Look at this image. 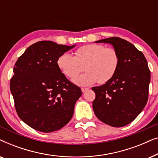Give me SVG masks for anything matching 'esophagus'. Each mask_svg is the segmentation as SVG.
Instances as JSON below:
<instances>
[{
    "label": "esophagus",
    "mask_w": 158,
    "mask_h": 158,
    "mask_svg": "<svg viewBox=\"0 0 158 158\" xmlns=\"http://www.w3.org/2000/svg\"><path fill=\"white\" fill-rule=\"evenodd\" d=\"M88 90V88H81V90H82V92H85V91H87V90Z\"/></svg>",
    "instance_id": "obj_1"
}]
</instances>
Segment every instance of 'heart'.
Returning a JSON list of instances; mask_svg holds the SVG:
<instances>
[{
	"mask_svg": "<svg viewBox=\"0 0 158 158\" xmlns=\"http://www.w3.org/2000/svg\"><path fill=\"white\" fill-rule=\"evenodd\" d=\"M60 71L69 78H73L82 71L85 73L75 77L73 83L79 86H90L98 81L103 84L109 81L117 70L119 57L114 48L102 44L84 45L75 51V56L64 53L57 60Z\"/></svg>",
	"mask_w": 158,
	"mask_h": 158,
	"instance_id": "b5f03b06",
	"label": "heart"
}]
</instances>
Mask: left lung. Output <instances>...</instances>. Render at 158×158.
Masks as SVG:
<instances>
[{"label": "left lung", "mask_w": 158, "mask_h": 158, "mask_svg": "<svg viewBox=\"0 0 158 158\" xmlns=\"http://www.w3.org/2000/svg\"><path fill=\"white\" fill-rule=\"evenodd\" d=\"M95 42L111 44L119 57V64L109 81L92 88L96 94L94 113L109 126H126L135 119L148 102L150 82L148 62L142 52L122 38L110 37Z\"/></svg>", "instance_id": "8db88e82"}]
</instances>
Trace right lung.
I'll list each match as a JSON object with an SVG mask.
<instances>
[{"instance_id":"add662e5","label":"right lung","mask_w":158,"mask_h":158,"mask_svg":"<svg viewBox=\"0 0 158 158\" xmlns=\"http://www.w3.org/2000/svg\"><path fill=\"white\" fill-rule=\"evenodd\" d=\"M75 46L40 41L28 47L15 64L10 83L15 108L34 129L59 130L73 117L82 91L60 71L57 60Z\"/></svg>"}]
</instances>
